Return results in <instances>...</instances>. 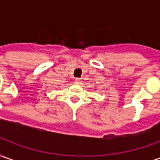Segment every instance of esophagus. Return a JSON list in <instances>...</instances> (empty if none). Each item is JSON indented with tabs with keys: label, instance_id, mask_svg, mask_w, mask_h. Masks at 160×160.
I'll return each instance as SVG.
<instances>
[{
	"label": "esophagus",
	"instance_id": "1",
	"mask_svg": "<svg viewBox=\"0 0 160 160\" xmlns=\"http://www.w3.org/2000/svg\"><path fill=\"white\" fill-rule=\"evenodd\" d=\"M81 80H81V79H80V78H76V79L74 80V82H75L76 84H78V85H80V84H81V82H82Z\"/></svg>",
	"mask_w": 160,
	"mask_h": 160
}]
</instances>
